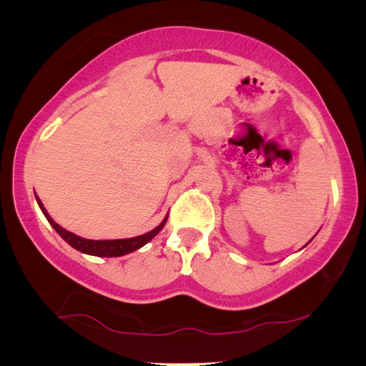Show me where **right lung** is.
<instances>
[{
	"mask_svg": "<svg viewBox=\"0 0 366 366\" xmlns=\"http://www.w3.org/2000/svg\"><path fill=\"white\" fill-rule=\"evenodd\" d=\"M36 202L39 204V208H41V212L44 217L49 223H51V227L56 229V233L61 237L64 242L68 244H71L74 249H78V252L81 253H86V254H94V257H123V254L127 253H132L134 249L142 248L147 244L149 239L157 237V234L162 232L164 223H167L168 217L163 219L162 223L158 224L157 228L152 229V232L144 233V234H139V237H134V238H124V239H86V238H81L78 237V234H74L71 232H68V229H64L59 227L58 223L53 222V218L49 217L46 209H44L41 199L36 197Z\"/></svg>",
	"mask_w": 366,
	"mask_h": 366,
	"instance_id": "obj_1",
	"label": "right lung"
}]
</instances>
